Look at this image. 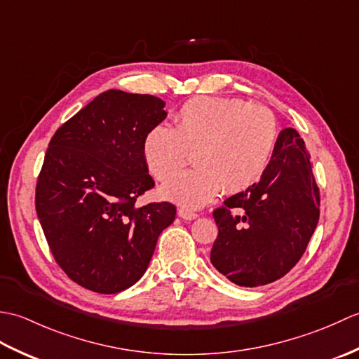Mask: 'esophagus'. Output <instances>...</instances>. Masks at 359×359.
Wrapping results in <instances>:
<instances>
[{"instance_id": "esophagus-1", "label": "esophagus", "mask_w": 359, "mask_h": 359, "mask_svg": "<svg viewBox=\"0 0 359 359\" xmlns=\"http://www.w3.org/2000/svg\"><path fill=\"white\" fill-rule=\"evenodd\" d=\"M179 216L182 219H185V220H194V219L199 217V215H197V212H194L193 210H189V208H180L179 210Z\"/></svg>"}]
</instances>
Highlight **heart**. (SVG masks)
Instances as JSON below:
<instances>
[{"mask_svg": "<svg viewBox=\"0 0 359 359\" xmlns=\"http://www.w3.org/2000/svg\"><path fill=\"white\" fill-rule=\"evenodd\" d=\"M276 116L239 98L196 97L174 117V128L157 125L143 139V157L158 180H170L189 162L194 170L163 187V196L185 207L208 203L220 191L241 193L266 170L276 147Z\"/></svg>", "mask_w": 359, "mask_h": 359, "instance_id": "obj_1", "label": "heart"}]
</instances>
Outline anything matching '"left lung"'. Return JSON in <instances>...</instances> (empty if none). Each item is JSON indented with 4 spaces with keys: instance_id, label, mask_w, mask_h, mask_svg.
Listing matches in <instances>:
<instances>
[{
    "instance_id": "obj_1",
    "label": "left lung",
    "mask_w": 359,
    "mask_h": 359,
    "mask_svg": "<svg viewBox=\"0 0 359 359\" xmlns=\"http://www.w3.org/2000/svg\"><path fill=\"white\" fill-rule=\"evenodd\" d=\"M319 201L306 143L287 128L278 135L261 179L212 211L219 233L211 264L241 287L266 285L285 276L315 233Z\"/></svg>"
}]
</instances>
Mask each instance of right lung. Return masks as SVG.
<instances>
[{"instance_id": "1", "label": "right lung", "mask_w": 359, "mask_h": 359, "mask_svg": "<svg viewBox=\"0 0 359 359\" xmlns=\"http://www.w3.org/2000/svg\"><path fill=\"white\" fill-rule=\"evenodd\" d=\"M165 102L109 89L57 129L46 151L35 208L67 276L95 293L134 285L175 219L170 202L135 207L154 187L143 139L166 117Z\"/></svg>"}]
</instances>
